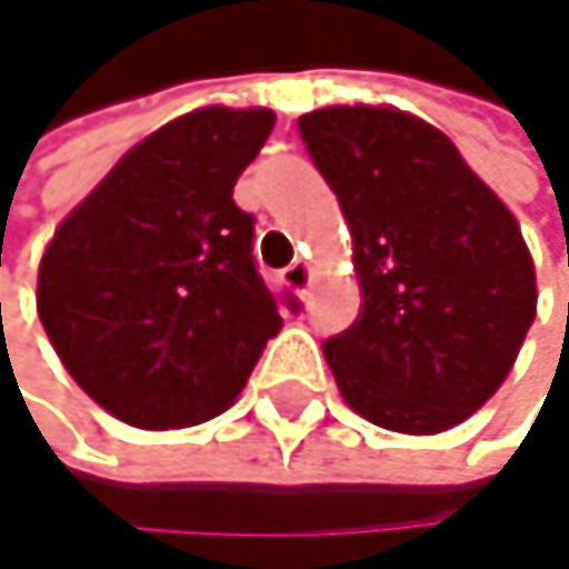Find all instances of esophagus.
<instances>
[{
	"label": "esophagus",
	"instance_id": "obj_1",
	"mask_svg": "<svg viewBox=\"0 0 569 569\" xmlns=\"http://www.w3.org/2000/svg\"><path fill=\"white\" fill-rule=\"evenodd\" d=\"M310 266L307 262H293V266H287V269H282V279H287V287L297 293V297H307V290H310Z\"/></svg>",
	"mask_w": 569,
	"mask_h": 569
}]
</instances>
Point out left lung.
<instances>
[{"mask_svg":"<svg viewBox=\"0 0 569 569\" xmlns=\"http://www.w3.org/2000/svg\"><path fill=\"white\" fill-rule=\"evenodd\" d=\"M300 138L353 239L357 320L323 343L343 401L435 435L479 411L537 317V269L512 212L438 128L395 107H323Z\"/></svg>","mask_w":569,"mask_h":569,"instance_id":"1","label":"left lung"}]
</instances>
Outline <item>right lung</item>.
<instances>
[{
	"instance_id": "1",
	"label": "right lung",
	"mask_w": 569,
	"mask_h": 569,
	"mask_svg": "<svg viewBox=\"0 0 569 569\" xmlns=\"http://www.w3.org/2000/svg\"><path fill=\"white\" fill-rule=\"evenodd\" d=\"M276 113L201 107L158 128L60 222L36 310L73 381L134 428H188L246 388L279 300L232 188ZM297 310V297H287Z\"/></svg>"
}]
</instances>
